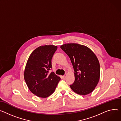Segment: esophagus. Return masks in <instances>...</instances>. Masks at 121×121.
<instances>
[{
    "label": "esophagus",
    "mask_w": 121,
    "mask_h": 121,
    "mask_svg": "<svg viewBox=\"0 0 121 121\" xmlns=\"http://www.w3.org/2000/svg\"><path fill=\"white\" fill-rule=\"evenodd\" d=\"M66 76H67V74H65V75L63 76V78L64 79H65V78L66 77Z\"/></svg>",
    "instance_id": "obj_1"
}]
</instances>
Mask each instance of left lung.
Wrapping results in <instances>:
<instances>
[{
    "mask_svg": "<svg viewBox=\"0 0 121 121\" xmlns=\"http://www.w3.org/2000/svg\"><path fill=\"white\" fill-rule=\"evenodd\" d=\"M60 48L69 56L74 69L75 80L69 85L71 90L82 95L92 92L100 76V66L97 56L90 48L79 44H64Z\"/></svg>",
    "mask_w": 121,
    "mask_h": 121,
    "instance_id": "1",
    "label": "left lung"
}]
</instances>
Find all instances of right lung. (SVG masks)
<instances>
[{
	"instance_id": "add662e5",
	"label": "right lung",
	"mask_w": 121,
	"mask_h": 121,
	"mask_svg": "<svg viewBox=\"0 0 121 121\" xmlns=\"http://www.w3.org/2000/svg\"><path fill=\"white\" fill-rule=\"evenodd\" d=\"M57 46H41L31 52L27 62L24 77L30 91L39 97L47 98L55 90L60 80L52 68V59Z\"/></svg>"
}]
</instances>
